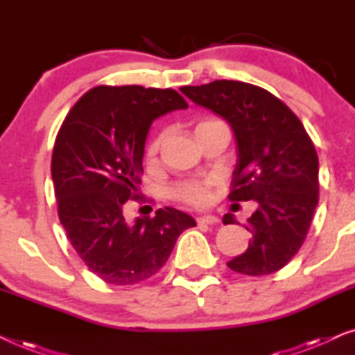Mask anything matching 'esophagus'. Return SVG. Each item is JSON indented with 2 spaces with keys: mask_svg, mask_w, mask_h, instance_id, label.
I'll use <instances>...</instances> for the list:
<instances>
[{
  "mask_svg": "<svg viewBox=\"0 0 355 355\" xmlns=\"http://www.w3.org/2000/svg\"><path fill=\"white\" fill-rule=\"evenodd\" d=\"M218 221L220 220H218V216H215V215H203V216L197 218L198 225H216Z\"/></svg>",
  "mask_w": 355,
  "mask_h": 355,
  "instance_id": "esophagus-1",
  "label": "esophagus"
}]
</instances>
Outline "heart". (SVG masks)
Returning a JSON list of instances; mask_svg holds the SVG:
<instances>
[{
	"label": "heart",
	"mask_w": 355,
	"mask_h": 355,
	"mask_svg": "<svg viewBox=\"0 0 355 355\" xmlns=\"http://www.w3.org/2000/svg\"><path fill=\"white\" fill-rule=\"evenodd\" d=\"M215 123H220V121H215V119H205L202 121L198 125H205V124H215ZM197 125V128H198ZM166 137V134L162 132L158 135L157 139L153 140L152 145H150V153H157L159 147H162L163 140ZM176 193L178 198H181V200L191 203V205H196V207H205L208 202H210V182L208 181H187L181 184V186L176 187Z\"/></svg>",
	"instance_id": "b5f03b06"
}]
</instances>
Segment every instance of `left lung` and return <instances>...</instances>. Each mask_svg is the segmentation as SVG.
Wrapping results in <instances>:
<instances>
[{
	"label": "left lung",
	"mask_w": 355,
	"mask_h": 355,
	"mask_svg": "<svg viewBox=\"0 0 355 355\" xmlns=\"http://www.w3.org/2000/svg\"><path fill=\"white\" fill-rule=\"evenodd\" d=\"M196 105L221 116L234 134L237 162L231 202L255 200L252 239L227 261L232 271L265 276L283 268L304 244L318 203V157L297 116L260 87L239 80L187 85ZM225 225H236L231 213Z\"/></svg>",
	"instance_id": "obj_1"
}]
</instances>
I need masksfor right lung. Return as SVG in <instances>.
<instances>
[{
    "instance_id": "add662e5",
    "label": "right lung",
    "mask_w": 355,
    "mask_h": 355,
    "mask_svg": "<svg viewBox=\"0 0 355 355\" xmlns=\"http://www.w3.org/2000/svg\"><path fill=\"white\" fill-rule=\"evenodd\" d=\"M186 108L171 89L100 85L77 101L61 125L51 158L58 215L80 259L106 283L152 278L181 232L197 225L171 207L134 221L123 215L124 203L137 197L150 125Z\"/></svg>"
}]
</instances>
